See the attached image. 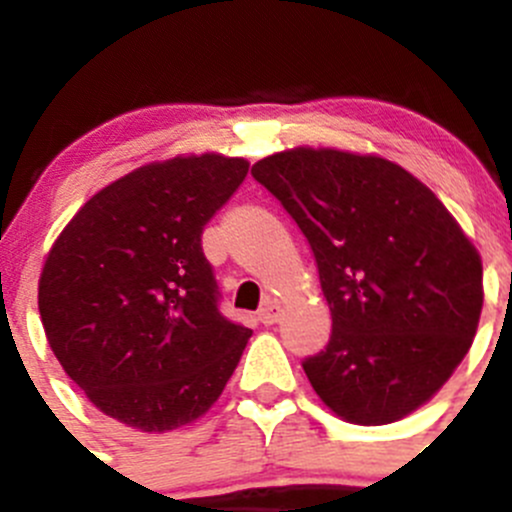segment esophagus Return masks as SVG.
I'll return each mask as SVG.
<instances>
[{
  "label": "esophagus",
  "mask_w": 512,
  "mask_h": 512,
  "mask_svg": "<svg viewBox=\"0 0 512 512\" xmlns=\"http://www.w3.org/2000/svg\"><path fill=\"white\" fill-rule=\"evenodd\" d=\"M279 312H282V310H279L277 302L266 300L264 307H261V310H259V320L264 325H274L279 320Z\"/></svg>",
  "instance_id": "esophagus-1"
}]
</instances>
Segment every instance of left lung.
I'll list each match as a JSON object with an SVG mask.
<instances>
[{
  "mask_svg": "<svg viewBox=\"0 0 512 512\" xmlns=\"http://www.w3.org/2000/svg\"><path fill=\"white\" fill-rule=\"evenodd\" d=\"M251 176L318 264L333 333L302 369L320 400L359 425L431 400L482 312V261L441 200L392 161L333 148L274 153Z\"/></svg>",
  "mask_w": 512,
  "mask_h": 512,
  "instance_id": "left-lung-1",
  "label": "left lung"
}]
</instances>
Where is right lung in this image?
<instances>
[{"label":"right lung","instance_id":"obj_1","mask_svg":"<svg viewBox=\"0 0 512 512\" xmlns=\"http://www.w3.org/2000/svg\"><path fill=\"white\" fill-rule=\"evenodd\" d=\"M248 161L148 164L97 192L53 243L38 307L53 354L104 415L146 433L205 415L251 330L220 312L202 230Z\"/></svg>","mask_w":512,"mask_h":512}]
</instances>
